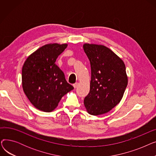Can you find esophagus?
Listing matches in <instances>:
<instances>
[{"label":"esophagus","instance_id":"esophagus-1","mask_svg":"<svg viewBox=\"0 0 156 156\" xmlns=\"http://www.w3.org/2000/svg\"><path fill=\"white\" fill-rule=\"evenodd\" d=\"M78 85V83H74V84H73V87H74V88H76L77 87Z\"/></svg>","mask_w":156,"mask_h":156}]
</instances>
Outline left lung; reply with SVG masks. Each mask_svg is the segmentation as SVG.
Segmentation results:
<instances>
[{
  "instance_id": "8db88e82",
  "label": "left lung",
  "mask_w": 156,
  "mask_h": 156,
  "mask_svg": "<svg viewBox=\"0 0 156 156\" xmlns=\"http://www.w3.org/2000/svg\"><path fill=\"white\" fill-rule=\"evenodd\" d=\"M90 62V92L85 97L87 112L97 116L110 111L119 103L128 85L124 62L111 49L102 45L85 44Z\"/></svg>"
}]
</instances>
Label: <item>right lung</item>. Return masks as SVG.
Here are the masks:
<instances>
[{
    "instance_id": "add662e5",
    "label": "right lung",
    "mask_w": 156,
    "mask_h": 156,
    "mask_svg": "<svg viewBox=\"0 0 156 156\" xmlns=\"http://www.w3.org/2000/svg\"><path fill=\"white\" fill-rule=\"evenodd\" d=\"M68 44H50L41 47L28 56L22 68L23 91L35 107L51 112L61 98L74 87L55 64Z\"/></svg>"
}]
</instances>
